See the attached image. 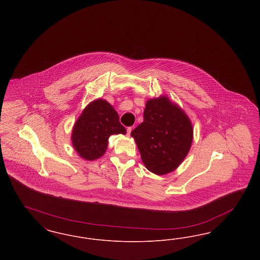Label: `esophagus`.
I'll use <instances>...</instances> for the list:
<instances>
[{
    "mask_svg": "<svg viewBox=\"0 0 260 260\" xmlns=\"http://www.w3.org/2000/svg\"><path fill=\"white\" fill-rule=\"evenodd\" d=\"M132 131H133V128H132L131 126H129V127H127V128H126V135H127L128 136H131V133H132Z\"/></svg>",
    "mask_w": 260,
    "mask_h": 260,
    "instance_id": "1",
    "label": "esophagus"
}]
</instances>
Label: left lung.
<instances>
[{"instance_id": "left-lung-1", "label": "left lung", "mask_w": 260, "mask_h": 260, "mask_svg": "<svg viewBox=\"0 0 260 260\" xmlns=\"http://www.w3.org/2000/svg\"><path fill=\"white\" fill-rule=\"evenodd\" d=\"M141 160L151 173L173 172L185 159L193 140L190 119L167 96L149 99L144 121L132 133Z\"/></svg>"}]
</instances>
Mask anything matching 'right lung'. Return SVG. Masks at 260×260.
Listing matches in <instances>:
<instances>
[{"label": "right lung", "instance_id": "add662e5", "mask_svg": "<svg viewBox=\"0 0 260 260\" xmlns=\"http://www.w3.org/2000/svg\"><path fill=\"white\" fill-rule=\"evenodd\" d=\"M125 135L119 115L106 100L90 102L76 121L72 131V144L80 157L93 161L103 156L112 135Z\"/></svg>", "mask_w": 260, "mask_h": 260}]
</instances>
